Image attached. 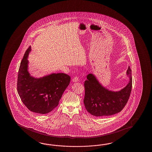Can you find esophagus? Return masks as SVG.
Returning a JSON list of instances; mask_svg holds the SVG:
<instances>
[{"label":"esophagus","instance_id":"34e87169","mask_svg":"<svg viewBox=\"0 0 152 152\" xmlns=\"http://www.w3.org/2000/svg\"><path fill=\"white\" fill-rule=\"evenodd\" d=\"M79 79L77 77H75L72 79V81L73 82H77V81H79Z\"/></svg>","mask_w":152,"mask_h":152}]
</instances>
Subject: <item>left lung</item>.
Returning <instances> with one entry per match:
<instances>
[{"label": "left lung", "instance_id": "8db88e82", "mask_svg": "<svg viewBox=\"0 0 152 152\" xmlns=\"http://www.w3.org/2000/svg\"><path fill=\"white\" fill-rule=\"evenodd\" d=\"M126 73L129 77V83L118 92L107 90L99 83L94 75H87V79L84 83V103L89 113L95 116H107L123 110L129 100L132 88V69L129 66Z\"/></svg>", "mask_w": 152, "mask_h": 152}]
</instances>
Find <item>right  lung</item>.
<instances>
[{"label": "right lung", "mask_w": 152, "mask_h": 152, "mask_svg": "<svg viewBox=\"0 0 152 152\" xmlns=\"http://www.w3.org/2000/svg\"><path fill=\"white\" fill-rule=\"evenodd\" d=\"M29 47L20 62L17 79L18 94L23 104L30 111L38 114H45L58 105L62 94L71 81L65 73H53L36 79L28 71Z\"/></svg>", "instance_id": "add662e5"}]
</instances>
